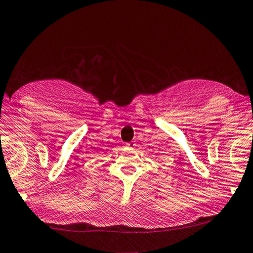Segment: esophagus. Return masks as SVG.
Returning a JSON list of instances; mask_svg holds the SVG:
<instances>
[{"mask_svg":"<svg viewBox=\"0 0 253 253\" xmlns=\"http://www.w3.org/2000/svg\"><path fill=\"white\" fill-rule=\"evenodd\" d=\"M135 146H137V145H135L134 141H130L127 143H124V147H126V148H127V149H134Z\"/></svg>","mask_w":253,"mask_h":253,"instance_id":"34e87169","label":"esophagus"}]
</instances>
